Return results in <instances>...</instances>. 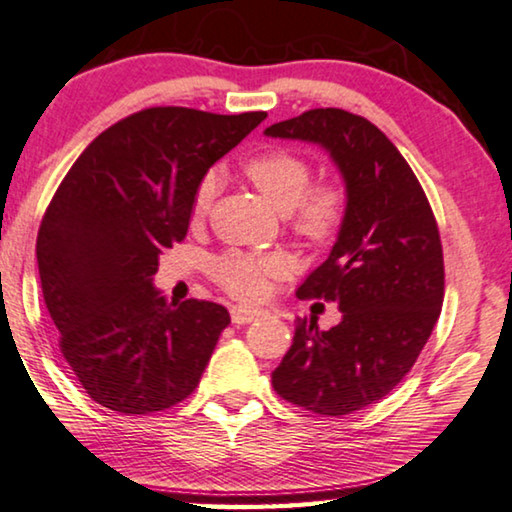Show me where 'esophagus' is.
<instances>
[{"instance_id":"1","label":"esophagus","mask_w":512,"mask_h":512,"mask_svg":"<svg viewBox=\"0 0 512 512\" xmlns=\"http://www.w3.org/2000/svg\"><path fill=\"white\" fill-rule=\"evenodd\" d=\"M232 322L234 325H248V322H255L264 315V311L259 308H250V306H232Z\"/></svg>"}]
</instances>
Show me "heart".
<instances>
[{
  "instance_id": "1",
  "label": "heart",
  "mask_w": 512,
  "mask_h": 512,
  "mask_svg": "<svg viewBox=\"0 0 512 512\" xmlns=\"http://www.w3.org/2000/svg\"><path fill=\"white\" fill-rule=\"evenodd\" d=\"M243 174L257 187V192L276 206L278 211H290V225L308 246L327 248L341 232L348 215V192L336 181L311 185V164L292 150L273 148L262 150L246 160ZM218 190L215 176H204L194 190L192 215L201 218ZM283 269L278 255L232 253L220 255L213 262V278L236 297L250 299L262 294L266 276Z\"/></svg>"
}]
</instances>
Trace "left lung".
Here are the masks:
<instances>
[{
	"instance_id": "obj_1",
	"label": "left lung",
	"mask_w": 512,
	"mask_h": 512,
	"mask_svg": "<svg viewBox=\"0 0 512 512\" xmlns=\"http://www.w3.org/2000/svg\"><path fill=\"white\" fill-rule=\"evenodd\" d=\"M318 143L341 171L348 215L329 257L297 290L343 313L322 331L299 318L273 390L311 413L341 417L378 403L413 369L443 306L441 234L397 146L362 115L313 109L264 129Z\"/></svg>"
}]
</instances>
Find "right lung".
I'll use <instances>...</instances> for the list:
<instances>
[{
	"label": "right lung",
	"instance_id": "1",
	"mask_svg": "<svg viewBox=\"0 0 512 512\" xmlns=\"http://www.w3.org/2000/svg\"><path fill=\"white\" fill-rule=\"evenodd\" d=\"M264 118L183 106L132 113L83 150L50 199L37 236L43 301L64 359L99 406L148 415L199 385L227 308L169 304L153 276L185 239L201 178Z\"/></svg>",
	"mask_w": 512,
	"mask_h": 512
}]
</instances>
